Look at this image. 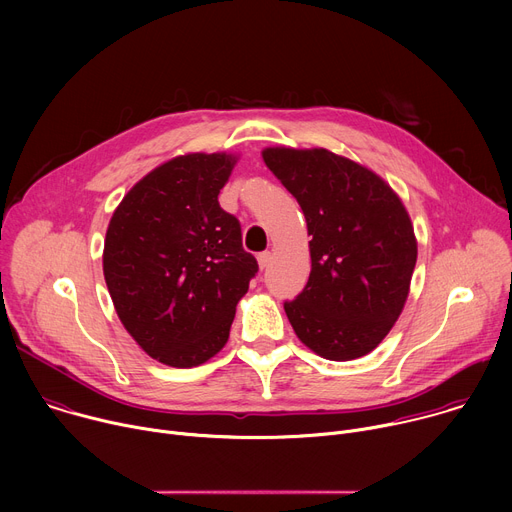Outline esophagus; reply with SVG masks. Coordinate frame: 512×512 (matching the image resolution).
Returning a JSON list of instances; mask_svg holds the SVG:
<instances>
[{
    "mask_svg": "<svg viewBox=\"0 0 512 512\" xmlns=\"http://www.w3.org/2000/svg\"><path fill=\"white\" fill-rule=\"evenodd\" d=\"M257 263H259V269H261V271H263V269H267V267H269V263H271V253H269V251L259 253V255H257Z\"/></svg>",
    "mask_w": 512,
    "mask_h": 512,
    "instance_id": "obj_1",
    "label": "esophagus"
}]
</instances>
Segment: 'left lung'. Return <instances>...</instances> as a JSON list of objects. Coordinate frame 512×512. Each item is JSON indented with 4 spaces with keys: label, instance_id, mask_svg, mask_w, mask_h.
Here are the masks:
<instances>
[{
    "label": "left lung",
    "instance_id": "1",
    "mask_svg": "<svg viewBox=\"0 0 512 512\" xmlns=\"http://www.w3.org/2000/svg\"><path fill=\"white\" fill-rule=\"evenodd\" d=\"M265 166L304 210L312 271L285 302L298 338L328 360H354L391 332L409 296L417 239L397 192L324 148H265Z\"/></svg>",
    "mask_w": 512,
    "mask_h": 512
}]
</instances>
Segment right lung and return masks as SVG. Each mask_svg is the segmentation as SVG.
<instances>
[{
  "label": "right lung",
  "instance_id": "right-lung-1",
  "mask_svg": "<svg viewBox=\"0 0 512 512\" xmlns=\"http://www.w3.org/2000/svg\"><path fill=\"white\" fill-rule=\"evenodd\" d=\"M233 154H184L145 174L115 208L103 273L115 312L152 358L190 369L221 352L259 265L218 204Z\"/></svg>",
  "mask_w": 512,
  "mask_h": 512
}]
</instances>
